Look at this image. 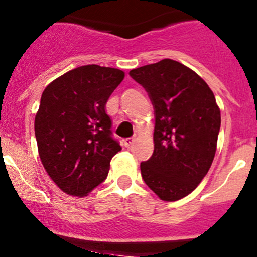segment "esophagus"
Masks as SVG:
<instances>
[{
	"instance_id": "obj_1",
	"label": "esophagus",
	"mask_w": 257,
	"mask_h": 257,
	"mask_svg": "<svg viewBox=\"0 0 257 257\" xmlns=\"http://www.w3.org/2000/svg\"><path fill=\"white\" fill-rule=\"evenodd\" d=\"M133 143H134L133 138H128V139L124 140V146H125V148H131V146L133 145Z\"/></svg>"
}]
</instances>
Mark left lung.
<instances>
[{"mask_svg":"<svg viewBox=\"0 0 257 257\" xmlns=\"http://www.w3.org/2000/svg\"><path fill=\"white\" fill-rule=\"evenodd\" d=\"M129 75L155 109V149L140 163L142 177L161 200L177 201L200 184L215 159L221 128L215 95L194 70L168 58Z\"/></svg>","mask_w":257,"mask_h":257,"instance_id":"obj_1","label":"left lung"}]
</instances>
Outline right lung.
I'll return each mask as SVG.
<instances>
[{
	"label": "right lung",
	"instance_id": "obj_1",
	"mask_svg": "<svg viewBox=\"0 0 257 257\" xmlns=\"http://www.w3.org/2000/svg\"><path fill=\"white\" fill-rule=\"evenodd\" d=\"M123 70L87 64L55 79L41 95L35 137L42 166L57 187L85 196L107 178L119 143L105 106Z\"/></svg>",
	"mask_w": 257,
	"mask_h": 257
}]
</instances>
